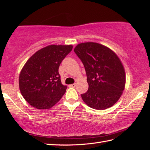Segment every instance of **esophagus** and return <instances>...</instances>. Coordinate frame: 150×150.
Instances as JSON below:
<instances>
[{"mask_svg":"<svg viewBox=\"0 0 150 150\" xmlns=\"http://www.w3.org/2000/svg\"><path fill=\"white\" fill-rule=\"evenodd\" d=\"M69 87H71V88H75V86H76V84L75 83H74V84H70L69 86Z\"/></svg>","mask_w":150,"mask_h":150,"instance_id":"obj_1","label":"esophagus"}]
</instances>
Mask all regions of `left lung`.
Instances as JSON below:
<instances>
[{
    "instance_id": "left-lung-1",
    "label": "left lung",
    "mask_w": 150,
    "mask_h": 150,
    "mask_svg": "<svg viewBox=\"0 0 150 150\" xmlns=\"http://www.w3.org/2000/svg\"><path fill=\"white\" fill-rule=\"evenodd\" d=\"M76 55L83 63L88 90L82 100L95 110L111 107L119 99L126 83L125 71L119 57L109 47L96 42L79 44Z\"/></svg>"
}]
</instances>
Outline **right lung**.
<instances>
[{"label": "right lung", "instance_id": "add662e5", "mask_svg": "<svg viewBox=\"0 0 150 150\" xmlns=\"http://www.w3.org/2000/svg\"><path fill=\"white\" fill-rule=\"evenodd\" d=\"M71 45H50L35 53L19 75L21 93L31 106L39 110L52 108L65 93L59 73L63 59L72 50Z\"/></svg>", "mask_w": 150, "mask_h": 150}]
</instances>
